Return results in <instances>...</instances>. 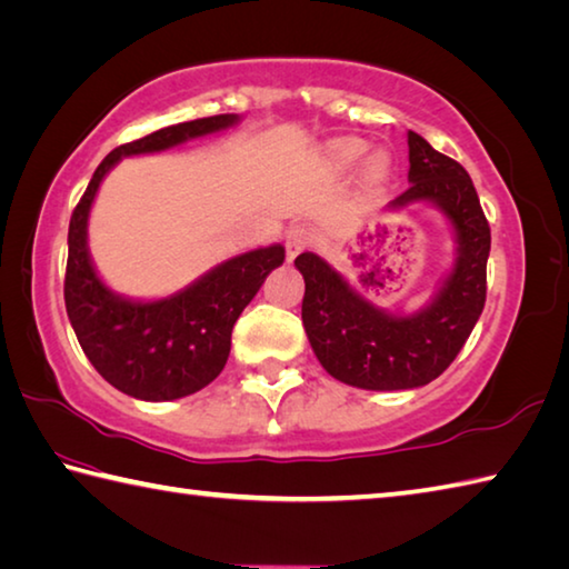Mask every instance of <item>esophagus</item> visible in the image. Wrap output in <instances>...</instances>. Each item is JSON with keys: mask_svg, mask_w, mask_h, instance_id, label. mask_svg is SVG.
<instances>
[{"mask_svg": "<svg viewBox=\"0 0 569 569\" xmlns=\"http://www.w3.org/2000/svg\"><path fill=\"white\" fill-rule=\"evenodd\" d=\"M309 242H312V234H309L307 228L302 224H297L287 232V240H284V248H287V260H295V257L309 248Z\"/></svg>", "mask_w": 569, "mask_h": 569, "instance_id": "34e87169", "label": "esophagus"}]
</instances>
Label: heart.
I'll return each instance as SVG.
<instances>
[{"label":"heart","mask_w":569,"mask_h":569,"mask_svg":"<svg viewBox=\"0 0 569 569\" xmlns=\"http://www.w3.org/2000/svg\"><path fill=\"white\" fill-rule=\"evenodd\" d=\"M363 153H367V143L357 141V138H349V141H341L337 146V156L341 163H353V160H359Z\"/></svg>","instance_id":"obj_1"}]
</instances>
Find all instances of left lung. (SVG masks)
<instances>
[{"label":"left lung","instance_id":"left-lung-1","mask_svg":"<svg viewBox=\"0 0 569 569\" xmlns=\"http://www.w3.org/2000/svg\"><path fill=\"white\" fill-rule=\"evenodd\" d=\"M409 180L389 208L433 202L456 230L453 270L431 305L409 317L373 307L315 252L295 260L305 277L302 321L331 377L369 391L426 386L451 367L486 307L490 224L473 180L453 158L409 131Z\"/></svg>","mask_w":569,"mask_h":569}]
</instances>
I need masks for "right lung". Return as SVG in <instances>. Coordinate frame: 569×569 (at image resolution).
Segmentation results:
<instances>
[{"instance_id": "obj_1", "label": "right lung", "mask_w": 569, "mask_h": 569, "mask_svg": "<svg viewBox=\"0 0 569 569\" xmlns=\"http://www.w3.org/2000/svg\"><path fill=\"white\" fill-rule=\"evenodd\" d=\"M220 113L176 123L123 143L101 160L89 188L71 212L69 260L63 299L86 357L101 377L133 399L173 401L218 379L230 357L232 327L274 267L284 262L282 244H270L212 267L198 282L156 302H133L113 295L96 274L86 224L103 176L123 156L158 153L238 123Z\"/></svg>"}]
</instances>
